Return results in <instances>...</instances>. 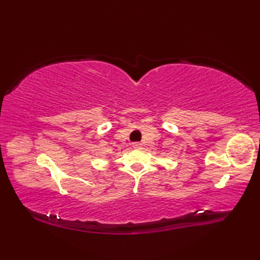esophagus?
<instances>
[{
    "instance_id": "1",
    "label": "esophagus",
    "mask_w": 260,
    "mask_h": 260,
    "mask_svg": "<svg viewBox=\"0 0 260 260\" xmlns=\"http://www.w3.org/2000/svg\"><path fill=\"white\" fill-rule=\"evenodd\" d=\"M133 147L134 148H141L142 144H141V143H139V142H135V143H133Z\"/></svg>"
}]
</instances>
